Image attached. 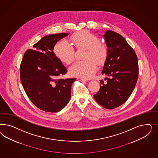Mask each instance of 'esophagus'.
<instances>
[{"label":"esophagus","mask_w":158,"mask_h":158,"mask_svg":"<svg viewBox=\"0 0 158 158\" xmlns=\"http://www.w3.org/2000/svg\"><path fill=\"white\" fill-rule=\"evenodd\" d=\"M77 81H87L86 79H83V78H81V77H77Z\"/></svg>","instance_id":"esophagus-1"}]
</instances>
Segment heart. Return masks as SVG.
Listing matches in <instances>:
<instances>
[{"label":"heart","instance_id":"heart-1","mask_svg":"<svg viewBox=\"0 0 158 158\" xmlns=\"http://www.w3.org/2000/svg\"><path fill=\"white\" fill-rule=\"evenodd\" d=\"M71 40L77 49H86L84 55V59L86 60L74 62L69 68L71 75L81 78L90 77L96 71L95 61L100 64L105 61L107 56L106 46L100 42V39L96 35L88 31L73 34L71 37ZM54 53L60 61L65 64L72 62L75 57L74 48L66 40L60 41L55 45Z\"/></svg>","mask_w":158,"mask_h":158}]
</instances>
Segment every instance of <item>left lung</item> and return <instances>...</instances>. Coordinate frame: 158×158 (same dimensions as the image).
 <instances>
[{
	"mask_svg": "<svg viewBox=\"0 0 158 158\" xmlns=\"http://www.w3.org/2000/svg\"><path fill=\"white\" fill-rule=\"evenodd\" d=\"M107 46L102 73L106 81H100V89L94 95L95 100L106 109H114L129 98L139 76L138 59L133 48L120 34L108 30L103 35Z\"/></svg>",
	"mask_w": 158,
	"mask_h": 158,
	"instance_id": "left-lung-1",
	"label": "left lung"
}]
</instances>
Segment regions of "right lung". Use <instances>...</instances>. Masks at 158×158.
Wrapping results in <instances>:
<instances>
[{
  "label": "right lung",
  "mask_w": 158,
  "mask_h": 158,
  "mask_svg": "<svg viewBox=\"0 0 158 158\" xmlns=\"http://www.w3.org/2000/svg\"><path fill=\"white\" fill-rule=\"evenodd\" d=\"M69 34L48 35L25 52L20 65V79L26 94L41 110L57 112L71 99L72 83L76 78L58 77L67 73L66 68L53 50L58 42Z\"/></svg>",
  "instance_id": "1"
}]
</instances>
